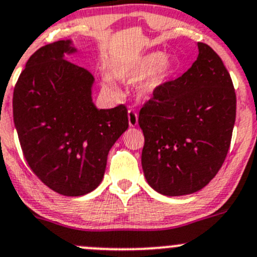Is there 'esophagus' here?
<instances>
[{
  "mask_svg": "<svg viewBox=\"0 0 257 257\" xmlns=\"http://www.w3.org/2000/svg\"><path fill=\"white\" fill-rule=\"evenodd\" d=\"M128 121L131 126H136L138 124V113L132 108L128 110Z\"/></svg>",
  "mask_w": 257,
  "mask_h": 257,
  "instance_id": "esophagus-1",
  "label": "esophagus"
}]
</instances>
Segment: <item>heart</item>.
Instances as JSON below:
<instances>
[{
    "mask_svg": "<svg viewBox=\"0 0 257 257\" xmlns=\"http://www.w3.org/2000/svg\"><path fill=\"white\" fill-rule=\"evenodd\" d=\"M172 63L163 52H152L142 58L126 63L115 69V77L121 80H138L148 76L139 87L143 97H150L167 79ZM103 90L110 97H116L118 90L109 79L103 82Z\"/></svg>",
    "mask_w": 257,
    "mask_h": 257,
    "instance_id": "b5f03b06",
    "label": "heart"
}]
</instances>
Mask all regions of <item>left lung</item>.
I'll return each mask as SVG.
<instances>
[{
  "mask_svg": "<svg viewBox=\"0 0 257 257\" xmlns=\"http://www.w3.org/2000/svg\"><path fill=\"white\" fill-rule=\"evenodd\" d=\"M199 56L181 77L163 83L139 112L142 167L163 195L193 194L221 168L236 118L231 77L216 52L198 43Z\"/></svg>",
  "mask_w": 257,
  "mask_h": 257,
  "instance_id": "8db88e82",
  "label": "left lung"
}]
</instances>
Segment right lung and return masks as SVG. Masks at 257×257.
I'll return each mask as SVG.
<instances>
[{
  "mask_svg": "<svg viewBox=\"0 0 257 257\" xmlns=\"http://www.w3.org/2000/svg\"><path fill=\"white\" fill-rule=\"evenodd\" d=\"M69 41L35 52L14 90V121L23 157L45 185L66 196L94 190L107 158L128 129L124 104L97 109L92 102V73L64 59Z\"/></svg>",
  "mask_w": 257,
  "mask_h": 257,
  "instance_id": "right-lung-1",
  "label": "right lung"
}]
</instances>
